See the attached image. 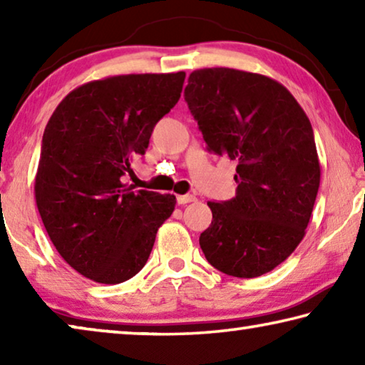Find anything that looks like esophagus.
<instances>
[{
    "label": "esophagus",
    "mask_w": 365,
    "mask_h": 365,
    "mask_svg": "<svg viewBox=\"0 0 365 365\" xmlns=\"http://www.w3.org/2000/svg\"><path fill=\"white\" fill-rule=\"evenodd\" d=\"M196 200V196L193 195H178L177 196V202L178 205H188V202H193Z\"/></svg>",
    "instance_id": "esophagus-1"
}]
</instances>
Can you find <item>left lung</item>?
<instances>
[{
  "label": "left lung",
  "instance_id": "8db88e82",
  "mask_svg": "<svg viewBox=\"0 0 365 365\" xmlns=\"http://www.w3.org/2000/svg\"><path fill=\"white\" fill-rule=\"evenodd\" d=\"M185 101L207 150L237 160V196L207 206L200 237L207 262L255 279L274 270L306 235L320 185L312 125L277 80L228 67L190 73Z\"/></svg>",
  "mask_w": 365,
  "mask_h": 365
}]
</instances>
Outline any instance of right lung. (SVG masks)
<instances>
[{
  "instance_id": "add662e5",
  "label": "right lung",
  "mask_w": 365,
  "mask_h": 365,
  "mask_svg": "<svg viewBox=\"0 0 365 365\" xmlns=\"http://www.w3.org/2000/svg\"><path fill=\"white\" fill-rule=\"evenodd\" d=\"M185 72L128 73L80 85L54 109L41 140L35 201L64 261L115 285L145 267L174 195L122 183L153 128L180 100Z\"/></svg>"
}]
</instances>
